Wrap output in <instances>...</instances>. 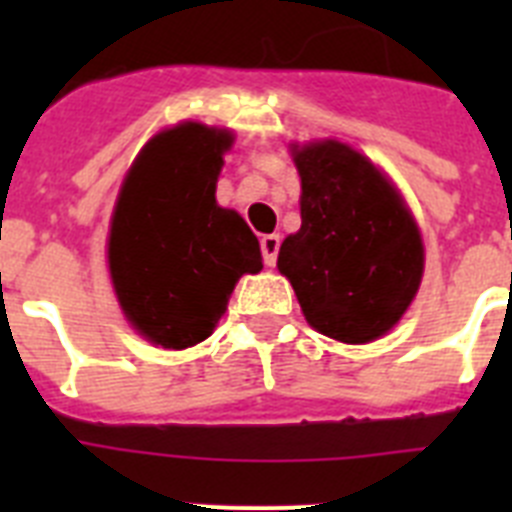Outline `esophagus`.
<instances>
[{
    "label": "esophagus",
    "mask_w": 512,
    "mask_h": 512,
    "mask_svg": "<svg viewBox=\"0 0 512 512\" xmlns=\"http://www.w3.org/2000/svg\"><path fill=\"white\" fill-rule=\"evenodd\" d=\"M279 246H282V238H279L277 233L264 235V238H261V256H264V264H266V266H274V264H277Z\"/></svg>",
    "instance_id": "esophagus-1"
}]
</instances>
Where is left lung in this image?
<instances>
[{
  "instance_id": "left-lung-1",
  "label": "left lung",
  "mask_w": 512,
  "mask_h": 512,
  "mask_svg": "<svg viewBox=\"0 0 512 512\" xmlns=\"http://www.w3.org/2000/svg\"><path fill=\"white\" fill-rule=\"evenodd\" d=\"M302 225L279 248L305 320L341 343L397 325L423 279V238L395 184L338 140L292 146Z\"/></svg>"
}]
</instances>
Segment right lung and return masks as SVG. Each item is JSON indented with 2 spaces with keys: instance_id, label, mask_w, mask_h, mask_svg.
I'll list each match as a JSON object with an SVG mask.
<instances>
[{
  "instance_id": "right-lung-1",
  "label": "right lung",
  "mask_w": 512,
  "mask_h": 512,
  "mask_svg": "<svg viewBox=\"0 0 512 512\" xmlns=\"http://www.w3.org/2000/svg\"><path fill=\"white\" fill-rule=\"evenodd\" d=\"M230 130L182 122L148 140L122 182L107 261L125 318L156 346L205 341L235 282L259 274L261 248L241 215L217 205Z\"/></svg>"
}]
</instances>
